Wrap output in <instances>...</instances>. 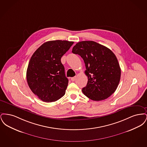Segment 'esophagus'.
<instances>
[{"mask_svg": "<svg viewBox=\"0 0 147 147\" xmlns=\"http://www.w3.org/2000/svg\"><path fill=\"white\" fill-rule=\"evenodd\" d=\"M76 77H72V78H71V80L72 82H74V81L76 80Z\"/></svg>", "mask_w": 147, "mask_h": 147, "instance_id": "obj_1", "label": "esophagus"}]
</instances>
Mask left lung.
Returning a JSON list of instances; mask_svg holds the SVG:
<instances>
[{
  "label": "left lung",
  "instance_id": "1",
  "mask_svg": "<svg viewBox=\"0 0 147 147\" xmlns=\"http://www.w3.org/2000/svg\"><path fill=\"white\" fill-rule=\"evenodd\" d=\"M72 53L81 56L85 64L88 81L82 89L84 95L94 101L110 96L119 85L121 73L112 51L97 42L84 41L77 43Z\"/></svg>",
  "mask_w": 147,
  "mask_h": 147
}]
</instances>
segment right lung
Segmentation results:
<instances>
[{
    "instance_id": "1",
    "label": "right lung",
    "mask_w": 147,
    "mask_h": 147,
    "mask_svg": "<svg viewBox=\"0 0 147 147\" xmlns=\"http://www.w3.org/2000/svg\"><path fill=\"white\" fill-rule=\"evenodd\" d=\"M74 42L62 40L45 42L32 55L26 79L32 92L44 102H54L63 97L68 84L62 57Z\"/></svg>"
}]
</instances>
